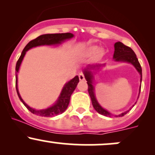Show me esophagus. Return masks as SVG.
Masks as SVG:
<instances>
[{"mask_svg":"<svg viewBox=\"0 0 155 155\" xmlns=\"http://www.w3.org/2000/svg\"><path fill=\"white\" fill-rule=\"evenodd\" d=\"M79 78L80 81H83V80L85 79L84 75L82 73H80V74H79Z\"/></svg>","mask_w":155,"mask_h":155,"instance_id":"esophagus-1","label":"esophagus"}]
</instances>
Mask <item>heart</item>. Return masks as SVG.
<instances>
[{
	"label": "heart",
	"mask_w": 155,
	"mask_h": 155,
	"mask_svg": "<svg viewBox=\"0 0 155 155\" xmlns=\"http://www.w3.org/2000/svg\"><path fill=\"white\" fill-rule=\"evenodd\" d=\"M97 52V57L101 58L104 54V51L102 49H99V48L96 46H92V47H88L85 51V54L87 56H92V55L96 54Z\"/></svg>",
	"instance_id": "heart-1"
}]
</instances>
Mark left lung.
I'll list each match as a JSON object with an SVG mask.
<instances>
[{"mask_svg": "<svg viewBox=\"0 0 155 155\" xmlns=\"http://www.w3.org/2000/svg\"><path fill=\"white\" fill-rule=\"evenodd\" d=\"M113 58L114 59L115 61L117 62H126V63H131L132 65L136 68V70L138 71V72L139 73L140 75V82L142 81V69L141 66H140L139 62H138V58H137L136 54H135V52L133 50L131 49L130 47H127L123 44L122 42L118 41L117 43L114 44V53ZM105 64L104 65H88L84 69V75L85 79L87 80V83L88 84V92L89 95L90 96V98H91L92 106H93L94 108L95 109V111L98 112L101 114L104 115V116H108L111 117L112 114L110 112L106 111V109H104V108H102L100 106V104L97 102V99L95 97V92H94V87L92 85L93 84V73L92 72L91 70H97V69L100 68V67L104 66ZM140 91V87L139 90V94ZM139 97V96H138ZM133 106H134L133 105ZM131 109V108H130ZM127 111H124L123 113L120 114L119 115H115V117H123L130 110Z\"/></svg>", "mask_w": 155, "mask_h": 155, "instance_id": "obj_1", "label": "left lung"}]
</instances>
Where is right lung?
Segmentation results:
<instances>
[{
  "instance_id": "right-lung-1",
  "label": "right lung",
  "mask_w": 155,
  "mask_h": 155,
  "mask_svg": "<svg viewBox=\"0 0 155 155\" xmlns=\"http://www.w3.org/2000/svg\"><path fill=\"white\" fill-rule=\"evenodd\" d=\"M73 37H74V35L71 33H52V34L41 35L40 36L37 37L36 38L31 41L29 43L27 44L26 47L24 48V49L22 51V54H21L20 57H19V60H17V64H16V73H18L19 67H20L21 63H22L23 58H24L25 54H26V51L29 50L30 49H31L33 47H38V46L52 45V44H61V42L64 41L66 39H70L73 38ZM79 81V76H76L74 79H72L71 81H69L68 82L65 84V86L63 87V90H62L61 93H60V95L58 97L57 102L52 106H51V107L42 110H35L34 108H31L22 100L19 93L18 88H17V74H16V90H17V95H18L20 101H22V104L25 105V106L31 113L41 117H54L63 113L66 110L69 104V102H70L71 96L73 92L76 89Z\"/></svg>"
}]
</instances>
